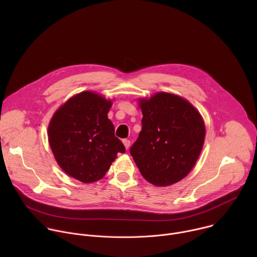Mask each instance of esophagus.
<instances>
[{
    "label": "esophagus",
    "instance_id": "34e87169",
    "mask_svg": "<svg viewBox=\"0 0 257 257\" xmlns=\"http://www.w3.org/2000/svg\"><path fill=\"white\" fill-rule=\"evenodd\" d=\"M123 143H124V145H125V149H126V150H129V148H130V140L124 139V140H123Z\"/></svg>",
    "mask_w": 257,
    "mask_h": 257
}]
</instances>
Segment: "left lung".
I'll use <instances>...</instances> for the list:
<instances>
[{
  "instance_id": "obj_1",
  "label": "left lung",
  "mask_w": 257,
  "mask_h": 257,
  "mask_svg": "<svg viewBox=\"0 0 257 257\" xmlns=\"http://www.w3.org/2000/svg\"><path fill=\"white\" fill-rule=\"evenodd\" d=\"M142 129L130 154L143 178L165 187L185 178L202 150L205 126L186 99L168 92L140 98Z\"/></svg>"
}]
</instances>
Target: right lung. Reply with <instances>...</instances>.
I'll use <instances>...</instances> for the list:
<instances>
[{
	"label": "right lung",
	"instance_id": "right-lung-1",
	"mask_svg": "<svg viewBox=\"0 0 257 257\" xmlns=\"http://www.w3.org/2000/svg\"><path fill=\"white\" fill-rule=\"evenodd\" d=\"M111 106L109 99L82 91L61 105L50 122L49 142L58 165L82 183L100 180L117 154L126 151L107 119Z\"/></svg>",
	"mask_w": 257,
	"mask_h": 257
}]
</instances>
